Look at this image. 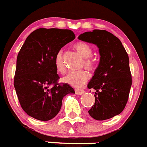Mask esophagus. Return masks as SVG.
Returning <instances> with one entry per match:
<instances>
[{
  "mask_svg": "<svg viewBox=\"0 0 147 147\" xmlns=\"http://www.w3.org/2000/svg\"><path fill=\"white\" fill-rule=\"evenodd\" d=\"M85 92L84 90H76V93L77 95H82Z\"/></svg>",
  "mask_w": 147,
  "mask_h": 147,
  "instance_id": "34e87169",
  "label": "esophagus"
}]
</instances>
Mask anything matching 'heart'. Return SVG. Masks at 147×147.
Returning a JSON list of instances; mask_svg holds the SVG:
<instances>
[{
  "label": "heart",
  "instance_id": "heart-1",
  "mask_svg": "<svg viewBox=\"0 0 147 147\" xmlns=\"http://www.w3.org/2000/svg\"><path fill=\"white\" fill-rule=\"evenodd\" d=\"M74 49L79 53L82 57L84 58V65L87 69L90 70H92L94 69L95 61L91 57L92 54V50L90 45L87 43L84 42H78L74 44ZM55 68L57 71L61 74L65 73L66 71V66L63 62L62 51H59L55 57ZM89 78V74L85 70H80V71H71L63 78L64 83L70 85L74 87H81L86 84Z\"/></svg>",
  "mask_w": 147,
  "mask_h": 147
}]
</instances>
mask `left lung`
I'll return each mask as SVG.
<instances>
[{
    "label": "left lung",
    "mask_w": 147,
    "mask_h": 147,
    "mask_svg": "<svg viewBox=\"0 0 147 147\" xmlns=\"http://www.w3.org/2000/svg\"><path fill=\"white\" fill-rule=\"evenodd\" d=\"M98 49L100 60L87 87L93 88L95 103L88 111L96 120H105L121 113L131 87L129 55L121 41L105 30H93L78 36Z\"/></svg>",
    "instance_id": "8db88e82"
}]
</instances>
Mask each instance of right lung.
<instances>
[{
    "label": "right lung",
    "mask_w": 147,
    "mask_h": 147,
    "mask_svg": "<svg viewBox=\"0 0 147 147\" xmlns=\"http://www.w3.org/2000/svg\"><path fill=\"white\" fill-rule=\"evenodd\" d=\"M75 38L70 30L39 28L28 36L21 48L14 87L22 109L34 119H53L60 111L63 98L75 93L70 85L57 83L60 77L55 64L61 48Z\"/></svg>",
    "instance_id": "add662e5"
}]
</instances>
